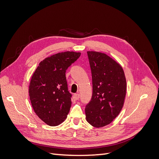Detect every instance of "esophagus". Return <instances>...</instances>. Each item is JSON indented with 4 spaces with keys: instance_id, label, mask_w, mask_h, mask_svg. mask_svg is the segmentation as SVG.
Listing matches in <instances>:
<instances>
[{
    "instance_id": "1",
    "label": "esophagus",
    "mask_w": 159,
    "mask_h": 159,
    "mask_svg": "<svg viewBox=\"0 0 159 159\" xmlns=\"http://www.w3.org/2000/svg\"><path fill=\"white\" fill-rule=\"evenodd\" d=\"M74 99H75V100L79 99V98H80V95H79V93H75V94L74 95Z\"/></svg>"
}]
</instances>
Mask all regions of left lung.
Masks as SVG:
<instances>
[{
	"label": "left lung",
	"instance_id": "1",
	"mask_svg": "<svg viewBox=\"0 0 159 159\" xmlns=\"http://www.w3.org/2000/svg\"><path fill=\"white\" fill-rule=\"evenodd\" d=\"M91 70L93 94L85 109L87 121L99 128L116 118L123 108L127 82L123 68L104 53L87 52Z\"/></svg>",
	"mask_w": 159,
	"mask_h": 159
}]
</instances>
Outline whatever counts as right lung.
<instances>
[{
  "label": "right lung",
  "instance_id": "add662e5",
  "mask_svg": "<svg viewBox=\"0 0 159 159\" xmlns=\"http://www.w3.org/2000/svg\"><path fill=\"white\" fill-rule=\"evenodd\" d=\"M80 52H64L40 61L33 74L29 96L34 111L50 126L64 121L71 105L66 71L79 58Z\"/></svg>",
  "mask_w": 159,
  "mask_h": 159
}]
</instances>
